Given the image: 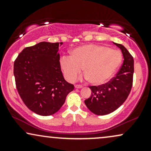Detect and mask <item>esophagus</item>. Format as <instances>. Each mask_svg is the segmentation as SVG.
I'll list each match as a JSON object with an SVG mask.
<instances>
[{
	"mask_svg": "<svg viewBox=\"0 0 151 151\" xmlns=\"http://www.w3.org/2000/svg\"><path fill=\"white\" fill-rule=\"evenodd\" d=\"M74 87H75L76 89H81V88H82V86L79 85V84H76V85L74 86Z\"/></svg>",
	"mask_w": 151,
	"mask_h": 151,
	"instance_id": "obj_1",
	"label": "esophagus"
}]
</instances>
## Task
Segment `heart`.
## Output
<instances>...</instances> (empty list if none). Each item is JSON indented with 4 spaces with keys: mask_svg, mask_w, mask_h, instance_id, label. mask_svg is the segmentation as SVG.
<instances>
[{
    "mask_svg": "<svg viewBox=\"0 0 151 151\" xmlns=\"http://www.w3.org/2000/svg\"><path fill=\"white\" fill-rule=\"evenodd\" d=\"M122 62L120 51L101 45H86L74 48L70 56L60 59V67L67 80L72 81L80 73L93 85L110 80Z\"/></svg>",
    "mask_w": 151,
    "mask_h": 151,
    "instance_id": "obj_1",
    "label": "heart"
}]
</instances>
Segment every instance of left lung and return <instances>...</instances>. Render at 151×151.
I'll return each instance as SVG.
<instances>
[{
  "label": "left lung",
  "mask_w": 151,
  "mask_h": 151,
  "mask_svg": "<svg viewBox=\"0 0 151 151\" xmlns=\"http://www.w3.org/2000/svg\"><path fill=\"white\" fill-rule=\"evenodd\" d=\"M124 56V63L116 77L104 84L91 86V96L84 101L89 111L96 115H106L120 107L131 92L134 72L132 55L124 45L114 42Z\"/></svg>",
  "instance_id": "1"
}]
</instances>
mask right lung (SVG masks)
<instances>
[{
	"label": "right lung",
	"mask_w": 151,
	"mask_h": 151,
	"mask_svg": "<svg viewBox=\"0 0 151 151\" xmlns=\"http://www.w3.org/2000/svg\"><path fill=\"white\" fill-rule=\"evenodd\" d=\"M62 42H41L25 47L14 62L15 84L22 101L41 116L60 110L74 85L62 75L59 47Z\"/></svg>",
	"instance_id": "obj_1"
}]
</instances>
